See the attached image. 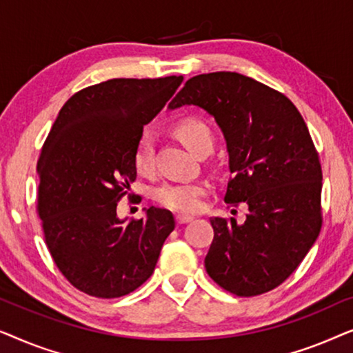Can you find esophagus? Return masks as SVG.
<instances>
[{
  "label": "esophagus",
  "instance_id": "obj_1",
  "mask_svg": "<svg viewBox=\"0 0 353 353\" xmlns=\"http://www.w3.org/2000/svg\"><path fill=\"white\" fill-rule=\"evenodd\" d=\"M175 220H176L178 225H185V223H190V221H192V216L178 214V215L175 216Z\"/></svg>",
  "mask_w": 353,
  "mask_h": 353
}]
</instances>
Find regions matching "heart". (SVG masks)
Listing matches in <instances>:
<instances>
[{
	"instance_id": "heart-1",
	"label": "heart",
	"mask_w": 353,
	"mask_h": 353,
	"mask_svg": "<svg viewBox=\"0 0 353 353\" xmlns=\"http://www.w3.org/2000/svg\"><path fill=\"white\" fill-rule=\"evenodd\" d=\"M175 132L183 144L196 156L202 149L214 148V134L201 120H181L176 125ZM154 148H156V137H154L152 130H143L138 137L137 148H134V165L139 172H149L152 168ZM207 192H209V185L204 181L163 183L152 191V197L159 204L170 210L180 212V214H196L202 209Z\"/></svg>"
}]
</instances>
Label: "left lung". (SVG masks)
Wrapping results in <instances>:
<instances>
[{"label":"left lung","mask_w":353,"mask_h":353,"mask_svg":"<svg viewBox=\"0 0 353 353\" xmlns=\"http://www.w3.org/2000/svg\"><path fill=\"white\" fill-rule=\"evenodd\" d=\"M185 104L220 125L231 172L225 202L248 207L243 225L210 219L207 273L239 297L272 291L296 272L323 225L321 163L307 125L283 93L236 72L192 77L170 109Z\"/></svg>","instance_id":"1"}]
</instances>
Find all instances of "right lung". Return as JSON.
<instances>
[{"mask_svg": "<svg viewBox=\"0 0 353 353\" xmlns=\"http://www.w3.org/2000/svg\"><path fill=\"white\" fill-rule=\"evenodd\" d=\"M181 81L170 75L86 86L62 105L43 144L37 212L45 243L67 281L88 296L115 299L138 289L175 228L172 212L157 207L123 223L117 204L137 180L143 127Z\"/></svg>", "mask_w": 353, "mask_h": 353, "instance_id": "obj_1", "label": "right lung"}]
</instances>
